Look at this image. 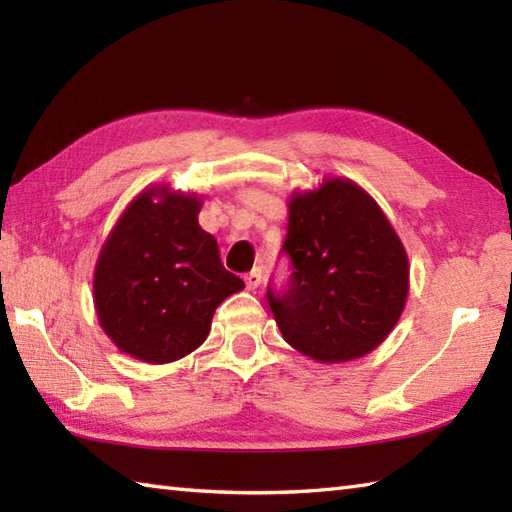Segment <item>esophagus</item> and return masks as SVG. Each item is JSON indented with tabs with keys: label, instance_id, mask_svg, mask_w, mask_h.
Instances as JSON below:
<instances>
[{
	"label": "esophagus",
	"instance_id": "1",
	"mask_svg": "<svg viewBox=\"0 0 512 512\" xmlns=\"http://www.w3.org/2000/svg\"><path fill=\"white\" fill-rule=\"evenodd\" d=\"M244 281H246V288H248V290H257L259 284H262V270L253 268V270H250V273L246 275Z\"/></svg>",
	"mask_w": 512,
	"mask_h": 512
}]
</instances>
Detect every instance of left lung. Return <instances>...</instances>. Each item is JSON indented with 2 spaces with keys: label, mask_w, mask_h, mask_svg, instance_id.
<instances>
[{
  "label": "left lung",
  "mask_w": 512,
  "mask_h": 512,
  "mask_svg": "<svg viewBox=\"0 0 512 512\" xmlns=\"http://www.w3.org/2000/svg\"><path fill=\"white\" fill-rule=\"evenodd\" d=\"M284 250L295 273L268 290L286 343L317 363H345L383 343L409 295V257L378 202L350 178L330 176L288 198Z\"/></svg>",
  "instance_id": "1"
}]
</instances>
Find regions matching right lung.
<instances>
[{
    "mask_svg": "<svg viewBox=\"0 0 512 512\" xmlns=\"http://www.w3.org/2000/svg\"><path fill=\"white\" fill-rule=\"evenodd\" d=\"M202 195L151 184L125 206L94 266V310L123 354L180 361L206 341L215 308L244 290L198 222Z\"/></svg>",
    "mask_w": 512,
    "mask_h": 512,
    "instance_id": "obj_1",
    "label": "right lung"
}]
</instances>
